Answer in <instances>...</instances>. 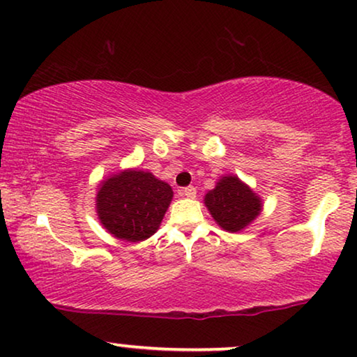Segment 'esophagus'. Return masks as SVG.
<instances>
[{"label": "esophagus", "instance_id": "esophagus-1", "mask_svg": "<svg viewBox=\"0 0 357 357\" xmlns=\"http://www.w3.org/2000/svg\"><path fill=\"white\" fill-rule=\"evenodd\" d=\"M181 195H184V197H189V199H194L195 197V188H194V185H188V188H183V189H181Z\"/></svg>", "mask_w": 357, "mask_h": 357}]
</instances>
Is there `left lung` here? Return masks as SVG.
Here are the masks:
<instances>
[{"instance_id":"8db88e82","label":"left lung","mask_w":357,"mask_h":357,"mask_svg":"<svg viewBox=\"0 0 357 357\" xmlns=\"http://www.w3.org/2000/svg\"><path fill=\"white\" fill-rule=\"evenodd\" d=\"M205 205L220 227L231 233L243 229L260 213V199L236 176H223L205 195Z\"/></svg>"}]
</instances>
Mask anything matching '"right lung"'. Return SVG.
<instances>
[{
	"label": "right lung",
	"instance_id": "1",
	"mask_svg": "<svg viewBox=\"0 0 357 357\" xmlns=\"http://www.w3.org/2000/svg\"><path fill=\"white\" fill-rule=\"evenodd\" d=\"M172 199L173 190L167 183L152 173L130 169L100 185L97 213L109 233L137 243L158 229Z\"/></svg>",
	"mask_w": 357,
	"mask_h": 357
}]
</instances>
